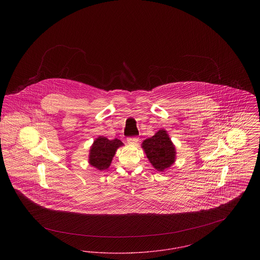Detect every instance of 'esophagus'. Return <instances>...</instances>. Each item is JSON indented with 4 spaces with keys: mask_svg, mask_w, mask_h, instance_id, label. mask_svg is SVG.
<instances>
[{
    "mask_svg": "<svg viewBox=\"0 0 260 260\" xmlns=\"http://www.w3.org/2000/svg\"><path fill=\"white\" fill-rule=\"evenodd\" d=\"M138 137H136V136H133V137H128L127 139H126V141H127V143L128 144H136L137 142H138Z\"/></svg>",
    "mask_w": 260,
    "mask_h": 260,
    "instance_id": "1",
    "label": "esophagus"
}]
</instances>
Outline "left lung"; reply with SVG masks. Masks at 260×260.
<instances>
[{
	"mask_svg": "<svg viewBox=\"0 0 260 260\" xmlns=\"http://www.w3.org/2000/svg\"><path fill=\"white\" fill-rule=\"evenodd\" d=\"M141 146L149 161L158 172L169 169L175 161V147L168 133L162 128L145 139Z\"/></svg>",
	"mask_w": 260,
	"mask_h": 260,
	"instance_id": "obj_1",
	"label": "left lung"
}]
</instances>
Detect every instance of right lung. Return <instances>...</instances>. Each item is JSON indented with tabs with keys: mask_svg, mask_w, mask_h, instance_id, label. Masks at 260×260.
<instances>
[{
	"mask_svg": "<svg viewBox=\"0 0 260 260\" xmlns=\"http://www.w3.org/2000/svg\"><path fill=\"white\" fill-rule=\"evenodd\" d=\"M120 139H108L104 136H99L91 145L89 150L88 162L99 171L107 170L111 165L112 159L116 154L117 149L123 146Z\"/></svg>",
	"mask_w": 260,
	"mask_h": 260,
	"instance_id": "right-lung-1",
	"label": "right lung"
}]
</instances>
